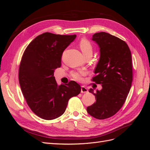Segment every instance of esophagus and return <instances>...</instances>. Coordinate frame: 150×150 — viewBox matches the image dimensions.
Masks as SVG:
<instances>
[{
    "mask_svg": "<svg viewBox=\"0 0 150 150\" xmlns=\"http://www.w3.org/2000/svg\"><path fill=\"white\" fill-rule=\"evenodd\" d=\"M81 92L82 93H86L88 92V90L86 87H84V86H81Z\"/></svg>",
    "mask_w": 150,
    "mask_h": 150,
    "instance_id": "esophagus-1",
    "label": "esophagus"
}]
</instances>
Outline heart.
Wrapping results in <instances>:
<instances>
[{"label":"heart","mask_w":150,"mask_h":150,"mask_svg":"<svg viewBox=\"0 0 150 150\" xmlns=\"http://www.w3.org/2000/svg\"><path fill=\"white\" fill-rule=\"evenodd\" d=\"M80 49L81 50V51L83 52V56L86 55V54H93V46L91 44L88 40L83 39L81 41L80 44ZM85 73L84 72H74L72 74V76L73 78L78 80V81H81L82 79V76H84Z\"/></svg>","instance_id":"obj_1"}]
</instances>
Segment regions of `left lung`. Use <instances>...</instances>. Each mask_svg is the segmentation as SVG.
<instances>
[{
    "instance_id": "obj_1",
    "label": "left lung",
    "mask_w": 150,
    "mask_h": 150,
    "mask_svg": "<svg viewBox=\"0 0 150 150\" xmlns=\"http://www.w3.org/2000/svg\"><path fill=\"white\" fill-rule=\"evenodd\" d=\"M91 39L100 52L93 81L101 84L102 89L96 93L89 89L96 101L87 111L95 118L104 120L115 115L128 96L133 81L131 54L125 41L104 32L94 34Z\"/></svg>"
}]
</instances>
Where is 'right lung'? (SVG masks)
Returning a JSON list of instances; mask_svg holds the SVG:
<instances>
[{
  "label": "right lung",
  "mask_w": 150,
  "mask_h": 150,
  "mask_svg": "<svg viewBox=\"0 0 150 150\" xmlns=\"http://www.w3.org/2000/svg\"><path fill=\"white\" fill-rule=\"evenodd\" d=\"M76 35L45 33L36 37L27 47L22 57L19 80L28 106L41 118L51 120L66 111L69 99L81 92L74 81L57 85L54 70L61 66V57Z\"/></svg>",
  "instance_id": "obj_1"
}]
</instances>
